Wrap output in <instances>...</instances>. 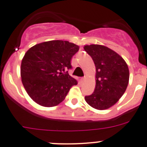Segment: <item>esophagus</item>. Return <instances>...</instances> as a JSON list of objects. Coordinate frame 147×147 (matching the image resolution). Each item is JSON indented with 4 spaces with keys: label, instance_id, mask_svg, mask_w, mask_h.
I'll return each mask as SVG.
<instances>
[{
    "label": "esophagus",
    "instance_id": "1",
    "mask_svg": "<svg viewBox=\"0 0 147 147\" xmlns=\"http://www.w3.org/2000/svg\"><path fill=\"white\" fill-rule=\"evenodd\" d=\"M85 77H82L81 79H80V82H81L82 83L83 82L85 81Z\"/></svg>",
    "mask_w": 147,
    "mask_h": 147
}]
</instances>
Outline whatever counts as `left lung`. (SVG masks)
I'll return each mask as SVG.
<instances>
[{"mask_svg":"<svg viewBox=\"0 0 147 147\" xmlns=\"http://www.w3.org/2000/svg\"><path fill=\"white\" fill-rule=\"evenodd\" d=\"M96 66L94 92L85 98L97 110H106L123 96L129 83V68L124 59L112 49L101 45H85Z\"/></svg>","mask_w":147,"mask_h":147,"instance_id":"1","label":"left lung"}]
</instances>
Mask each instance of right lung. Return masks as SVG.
<instances>
[{
  "label": "right lung",
  "instance_id": "right-lung-1",
  "mask_svg": "<svg viewBox=\"0 0 147 147\" xmlns=\"http://www.w3.org/2000/svg\"><path fill=\"white\" fill-rule=\"evenodd\" d=\"M80 48L63 40H51L34 45L23 57L22 83L31 98L43 107H54L65 98L77 81L67 70Z\"/></svg>",
  "mask_w": 147,
  "mask_h": 147
}]
</instances>
